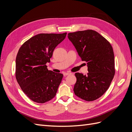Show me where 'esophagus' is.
I'll return each mask as SVG.
<instances>
[{
  "instance_id": "1",
  "label": "esophagus",
  "mask_w": 132,
  "mask_h": 132,
  "mask_svg": "<svg viewBox=\"0 0 132 132\" xmlns=\"http://www.w3.org/2000/svg\"><path fill=\"white\" fill-rule=\"evenodd\" d=\"M71 74V73H70V72H65V73H63V75H64V76H66V75H68Z\"/></svg>"
}]
</instances>
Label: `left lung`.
<instances>
[{"mask_svg": "<svg viewBox=\"0 0 132 132\" xmlns=\"http://www.w3.org/2000/svg\"><path fill=\"white\" fill-rule=\"evenodd\" d=\"M68 37L82 61L87 62L88 70L86 75L75 74L74 93L85 101L95 100L109 89L114 75L112 47L100 34L92 30L69 33Z\"/></svg>", "mask_w": 132, "mask_h": 132, "instance_id": "obj_1", "label": "left lung"}]
</instances>
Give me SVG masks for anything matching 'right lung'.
I'll list each match as a JSON object with an SVG mask.
<instances>
[{
  "label": "right lung",
  "instance_id": "add662e5",
  "mask_svg": "<svg viewBox=\"0 0 132 132\" xmlns=\"http://www.w3.org/2000/svg\"><path fill=\"white\" fill-rule=\"evenodd\" d=\"M66 35L38 34L20 48L16 58V79L24 94L34 102L45 103L56 95L63 75L48 70L46 64Z\"/></svg>",
  "mask_w": 132,
  "mask_h": 132
}]
</instances>
